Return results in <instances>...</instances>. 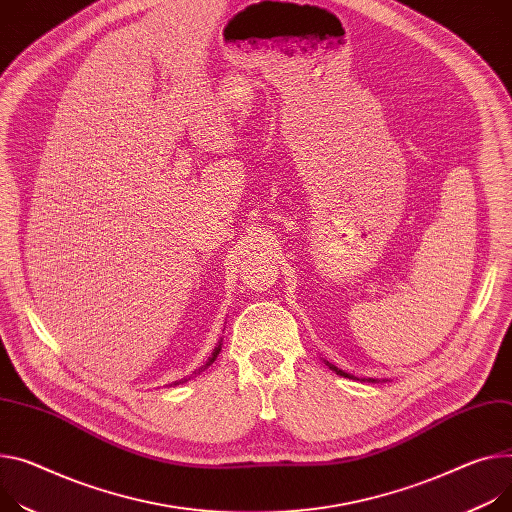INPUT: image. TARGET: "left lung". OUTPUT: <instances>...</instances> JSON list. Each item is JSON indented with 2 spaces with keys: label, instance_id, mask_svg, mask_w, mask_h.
I'll list each match as a JSON object with an SVG mask.
<instances>
[{
  "label": "left lung",
  "instance_id": "obj_1",
  "mask_svg": "<svg viewBox=\"0 0 512 512\" xmlns=\"http://www.w3.org/2000/svg\"><path fill=\"white\" fill-rule=\"evenodd\" d=\"M326 365H328V367H330V369H332V371H336V375H340V377H348V379H352V375H350V373H346V371H342V369H338V367H334V365H332V363H326ZM373 381H375V379H373Z\"/></svg>",
  "mask_w": 512,
  "mask_h": 512
}]
</instances>
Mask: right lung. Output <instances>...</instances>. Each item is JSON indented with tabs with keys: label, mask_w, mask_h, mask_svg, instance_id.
<instances>
[{
	"label": "right lung",
	"mask_w": 512,
	"mask_h": 512,
	"mask_svg": "<svg viewBox=\"0 0 512 512\" xmlns=\"http://www.w3.org/2000/svg\"><path fill=\"white\" fill-rule=\"evenodd\" d=\"M219 352H221V342H219V344H217V346H215V350H213V352H211V357H209V361H207V363H205V365H203V367H199V369H196V371H194V373H192V375H190V377H194V375H201V373H203V371H205V369H207V367H209V365H213V363H215V359H217V355H219ZM190 377H186V379H180V381H174V383H172V385H180V383H184V381H188V379H190Z\"/></svg>",
	"instance_id": "obj_1"
}]
</instances>
